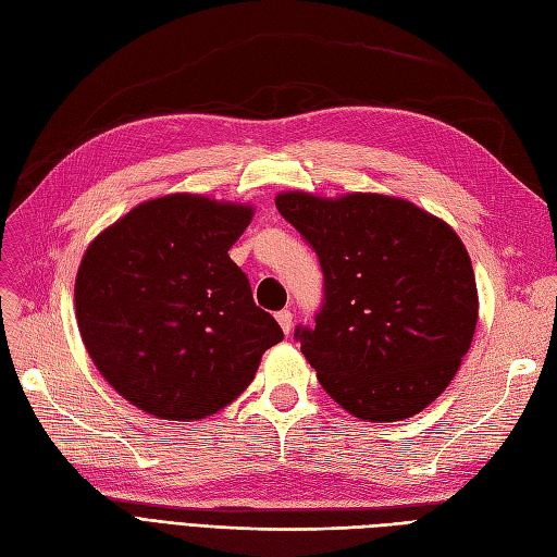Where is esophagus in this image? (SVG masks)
<instances>
[{
	"label": "esophagus",
	"instance_id": "1",
	"mask_svg": "<svg viewBox=\"0 0 557 557\" xmlns=\"http://www.w3.org/2000/svg\"><path fill=\"white\" fill-rule=\"evenodd\" d=\"M276 320H278V325H281V330H283L285 334L293 332V313H290L288 309L278 311V313H276Z\"/></svg>",
	"mask_w": 557,
	"mask_h": 557
}]
</instances>
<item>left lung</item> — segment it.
Segmentation results:
<instances>
[{
  "mask_svg": "<svg viewBox=\"0 0 557 557\" xmlns=\"http://www.w3.org/2000/svg\"><path fill=\"white\" fill-rule=\"evenodd\" d=\"M276 209L323 269V307L295 339L325 393L374 423L423 411L458 372L479 320L458 234L407 199L374 193L293 190Z\"/></svg>",
  "mask_w": 557,
  "mask_h": 557,
  "instance_id": "1",
  "label": "left lung"
}]
</instances>
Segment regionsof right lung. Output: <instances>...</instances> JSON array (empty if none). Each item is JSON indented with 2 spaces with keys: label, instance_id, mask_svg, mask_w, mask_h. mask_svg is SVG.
<instances>
[{
  "label": "right lung",
  "instance_id": "right-lung-1",
  "mask_svg": "<svg viewBox=\"0 0 557 557\" xmlns=\"http://www.w3.org/2000/svg\"><path fill=\"white\" fill-rule=\"evenodd\" d=\"M252 207L164 195L97 234L74 301L81 339L117 395L164 420H199L237 399L283 330L256 307L227 256Z\"/></svg>",
  "mask_w": 557,
  "mask_h": 557
}]
</instances>
